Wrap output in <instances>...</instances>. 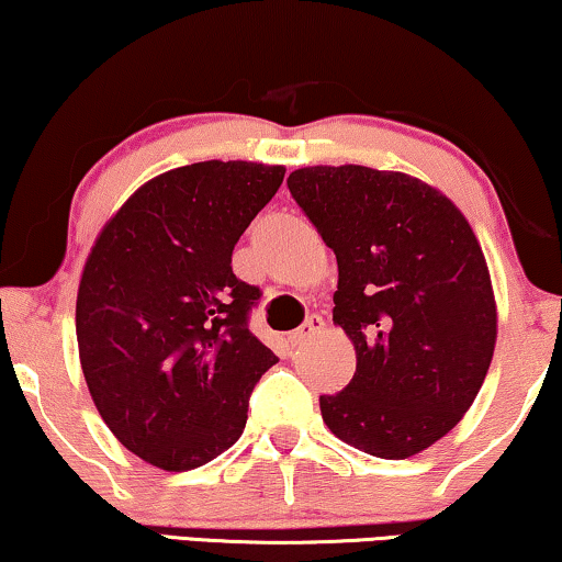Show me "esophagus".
I'll return each mask as SVG.
<instances>
[{
  "instance_id": "1",
  "label": "esophagus",
  "mask_w": 562,
  "mask_h": 562,
  "mask_svg": "<svg viewBox=\"0 0 562 562\" xmlns=\"http://www.w3.org/2000/svg\"><path fill=\"white\" fill-rule=\"evenodd\" d=\"M322 329H325V319H322L319 314H310V317L304 319V325L289 335V342L296 348V345H304L306 340H312V337L322 333Z\"/></svg>"
}]
</instances>
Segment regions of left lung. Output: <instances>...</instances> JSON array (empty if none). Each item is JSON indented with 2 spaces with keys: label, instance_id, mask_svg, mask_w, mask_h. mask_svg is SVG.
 Masks as SVG:
<instances>
[{
  "label": "left lung",
  "instance_id": "left-lung-1",
  "mask_svg": "<svg viewBox=\"0 0 562 562\" xmlns=\"http://www.w3.org/2000/svg\"><path fill=\"white\" fill-rule=\"evenodd\" d=\"M289 191L337 258L335 325L356 345L348 386L319 396L333 435L398 460L463 419L491 366L486 258L448 196L406 173L312 166Z\"/></svg>",
  "mask_w": 562,
  "mask_h": 562
}]
</instances>
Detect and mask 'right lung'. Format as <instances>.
<instances>
[{"label": "right lung", "instance_id": "1", "mask_svg": "<svg viewBox=\"0 0 562 562\" xmlns=\"http://www.w3.org/2000/svg\"><path fill=\"white\" fill-rule=\"evenodd\" d=\"M283 173L248 160L173 168L137 189L91 248L76 299L83 379L145 463L191 471L225 452L279 360L248 327L260 289L229 263Z\"/></svg>", "mask_w": 562, "mask_h": 562}]
</instances>
